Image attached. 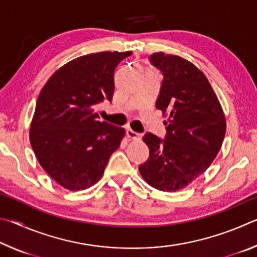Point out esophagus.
<instances>
[{
    "label": "esophagus",
    "mask_w": 257,
    "mask_h": 257,
    "mask_svg": "<svg viewBox=\"0 0 257 257\" xmlns=\"http://www.w3.org/2000/svg\"><path fill=\"white\" fill-rule=\"evenodd\" d=\"M127 136H128V138L133 139V141H139L142 137L141 134L134 132V130H132V129H127Z\"/></svg>",
    "instance_id": "obj_1"
}]
</instances>
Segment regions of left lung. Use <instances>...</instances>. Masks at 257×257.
Masks as SVG:
<instances>
[{"instance_id":"1","label":"left lung","mask_w":257,"mask_h":257,"mask_svg":"<svg viewBox=\"0 0 257 257\" xmlns=\"http://www.w3.org/2000/svg\"><path fill=\"white\" fill-rule=\"evenodd\" d=\"M151 62L163 73L156 108L168 116L167 136L145 135L150 156L138 170L154 188L177 191L216 158L227 128L225 116L210 81L190 61L158 52L151 55Z\"/></svg>"}]
</instances>
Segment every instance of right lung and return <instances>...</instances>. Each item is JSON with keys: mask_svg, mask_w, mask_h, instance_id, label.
I'll return each instance as SVG.
<instances>
[{"mask_svg": "<svg viewBox=\"0 0 257 257\" xmlns=\"http://www.w3.org/2000/svg\"><path fill=\"white\" fill-rule=\"evenodd\" d=\"M133 52L79 56L58 69L43 87L29 129L41 167L68 190H82L101 179L124 129L98 121L97 105L111 101L115 67Z\"/></svg>", "mask_w": 257, "mask_h": 257, "instance_id": "obj_1", "label": "right lung"}]
</instances>
